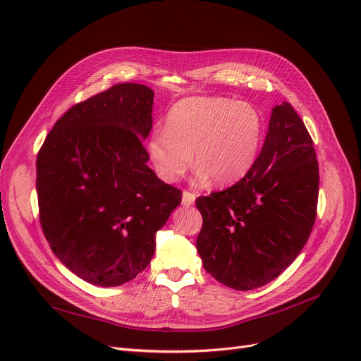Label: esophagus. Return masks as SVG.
Instances as JSON below:
<instances>
[{
	"instance_id": "34e87169",
	"label": "esophagus",
	"mask_w": 361,
	"mask_h": 361,
	"mask_svg": "<svg viewBox=\"0 0 361 361\" xmlns=\"http://www.w3.org/2000/svg\"><path fill=\"white\" fill-rule=\"evenodd\" d=\"M195 200H196L195 193H192V192H189V190H184V192H183L181 204H183L184 207H190V205H193V204H195Z\"/></svg>"
}]
</instances>
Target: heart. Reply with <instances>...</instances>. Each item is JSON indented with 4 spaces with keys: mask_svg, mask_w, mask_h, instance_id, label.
Returning a JSON list of instances; mask_svg holds the SVG:
<instances>
[{
    "mask_svg": "<svg viewBox=\"0 0 361 361\" xmlns=\"http://www.w3.org/2000/svg\"><path fill=\"white\" fill-rule=\"evenodd\" d=\"M262 127L261 114L252 104L225 97L183 99L169 111L166 129L151 135L149 157L168 183L178 181L195 157L201 180L232 184L257 161Z\"/></svg>",
    "mask_w": 361,
    "mask_h": 361,
    "instance_id": "heart-1",
    "label": "heart"
}]
</instances>
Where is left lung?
<instances>
[{
  "instance_id": "8db88e82",
  "label": "left lung",
  "mask_w": 361,
  "mask_h": 361,
  "mask_svg": "<svg viewBox=\"0 0 361 361\" xmlns=\"http://www.w3.org/2000/svg\"><path fill=\"white\" fill-rule=\"evenodd\" d=\"M319 169L298 114L273 108L261 153L226 190L196 200V238L204 269L237 290L264 286L283 273L306 244L317 219Z\"/></svg>"
}]
</instances>
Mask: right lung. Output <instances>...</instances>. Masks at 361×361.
Returning a JSON list of instances; mask_svg holds the SVG:
<instances>
[{"instance_id":"add662e5","label":"right lung","mask_w":361,"mask_h":361,"mask_svg":"<svg viewBox=\"0 0 361 361\" xmlns=\"http://www.w3.org/2000/svg\"><path fill=\"white\" fill-rule=\"evenodd\" d=\"M154 92L118 84L79 102L54 124L37 154L43 234L85 282L118 286L147 269L156 232L181 190L147 166Z\"/></svg>"}]
</instances>
